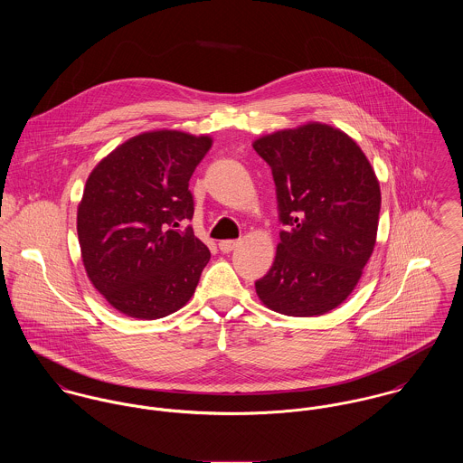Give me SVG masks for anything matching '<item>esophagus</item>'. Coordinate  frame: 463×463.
<instances>
[{"label":"esophagus","instance_id":"esophagus-1","mask_svg":"<svg viewBox=\"0 0 463 463\" xmlns=\"http://www.w3.org/2000/svg\"><path fill=\"white\" fill-rule=\"evenodd\" d=\"M239 244H241L239 241H221V242H219V250H221L222 253H230V251H233Z\"/></svg>","mask_w":463,"mask_h":463}]
</instances>
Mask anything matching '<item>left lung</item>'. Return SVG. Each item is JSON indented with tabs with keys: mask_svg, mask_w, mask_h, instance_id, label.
<instances>
[{
	"mask_svg": "<svg viewBox=\"0 0 463 463\" xmlns=\"http://www.w3.org/2000/svg\"><path fill=\"white\" fill-rule=\"evenodd\" d=\"M253 147L272 171L287 226L257 294L283 316L328 314L373 255L382 208L376 173L347 133L323 123L269 133Z\"/></svg>",
	"mask_w": 463,
	"mask_h": 463,
	"instance_id": "left-lung-1",
	"label": "left lung"
}]
</instances>
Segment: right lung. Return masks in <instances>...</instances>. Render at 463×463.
<instances>
[{
    "label": "right lung",
    "mask_w": 463,
    "mask_h": 463,
    "mask_svg": "<svg viewBox=\"0 0 463 463\" xmlns=\"http://www.w3.org/2000/svg\"><path fill=\"white\" fill-rule=\"evenodd\" d=\"M212 137L135 135L89 175L76 230L90 283L121 314L160 319L189 303L208 248L182 221L194 215L189 180Z\"/></svg>",
    "instance_id": "obj_1"
}]
</instances>
